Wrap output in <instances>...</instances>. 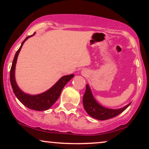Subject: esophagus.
Returning a JSON list of instances; mask_svg holds the SVG:
<instances>
[{"label": "esophagus", "instance_id": "obj_1", "mask_svg": "<svg viewBox=\"0 0 149 149\" xmlns=\"http://www.w3.org/2000/svg\"><path fill=\"white\" fill-rule=\"evenodd\" d=\"M81 74L84 76H87L89 75V72L88 71H86V70H83V71H81Z\"/></svg>", "mask_w": 149, "mask_h": 149}]
</instances>
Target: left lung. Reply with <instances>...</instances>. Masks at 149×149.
<instances>
[{"mask_svg": "<svg viewBox=\"0 0 149 149\" xmlns=\"http://www.w3.org/2000/svg\"><path fill=\"white\" fill-rule=\"evenodd\" d=\"M83 103L85 110L88 113V115L94 118L104 120L116 117L123 111H124L130 105L131 103L125 106L124 107L118 109H113L106 108L100 104L94 97L90 86L86 85V90L83 96Z\"/></svg>", "mask_w": 149, "mask_h": 149, "instance_id": "left-lung-1", "label": "left lung"}]
</instances>
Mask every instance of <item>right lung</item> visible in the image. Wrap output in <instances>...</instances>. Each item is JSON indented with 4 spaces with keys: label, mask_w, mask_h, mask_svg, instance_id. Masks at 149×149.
I'll return each instance as SVG.
<instances>
[{
    "label": "right lung",
    "mask_w": 149,
    "mask_h": 149,
    "mask_svg": "<svg viewBox=\"0 0 149 149\" xmlns=\"http://www.w3.org/2000/svg\"><path fill=\"white\" fill-rule=\"evenodd\" d=\"M34 34L33 35L26 38L25 40L22 42L21 46L15 54L11 69H10V83H11L12 88H13L15 96L25 107L35 111H45L49 109L53 104L55 103L56 101L60 96L62 89L64 88L66 83L74 76V74L62 76L52 88H49L47 91L38 94V95H29V94H26L22 91L18 87L16 83V80H15V66H16L19 53L21 50L22 45H24L27 39L33 36Z\"/></svg>",
    "instance_id": "obj_1"
}]
</instances>
